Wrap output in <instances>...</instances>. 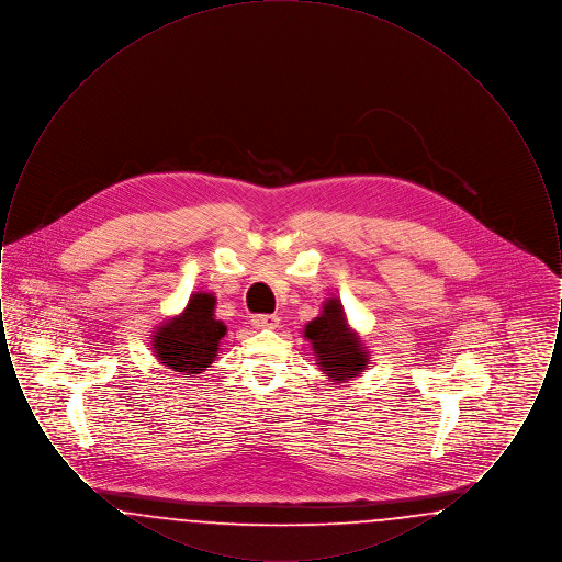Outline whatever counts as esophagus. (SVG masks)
<instances>
[{"instance_id":"1","label":"esophagus","mask_w":562,"mask_h":562,"mask_svg":"<svg viewBox=\"0 0 562 562\" xmlns=\"http://www.w3.org/2000/svg\"><path fill=\"white\" fill-rule=\"evenodd\" d=\"M280 324L278 316L271 314H263V316H252V326L255 328H276Z\"/></svg>"}]
</instances>
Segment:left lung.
Returning a JSON list of instances; mask_svg holds the SVG:
<instances>
[{
	"instance_id": "1",
	"label": "left lung",
	"mask_w": 562,
	"mask_h": 562,
	"mask_svg": "<svg viewBox=\"0 0 562 562\" xmlns=\"http://www.w3.org/2000/svg\"><path fill=\"white\" fill-rule=\"evenodd\" d=\"M303 337L312 344L322 373L335 385L353 381L371 364V351L349 326L339 296L322 303L321 314L305 324Z\"/></svg>"
}]
</instances>
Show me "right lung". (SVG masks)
Returning <instances> with one entry per match:
<instances>
[{
	"mask_svg": "<svg viewBox=\"0 0 562 562\" xmlns=\"http://www.w3.org/2000/svg\"><path fill=\"white\" fill-rule=\"evenodd\" d=\"M216 296L206 291L191 293L181 314L160 322L151 335V349L160 364L181 374L206 371L218 356V344L227 335L225 322L214 316Z\"/></svg>",
	"mask_w": 562,
	"mask_h": 562,
	"instance_id": "add662e5",
	"label": "right lung"
}]
</instances>
